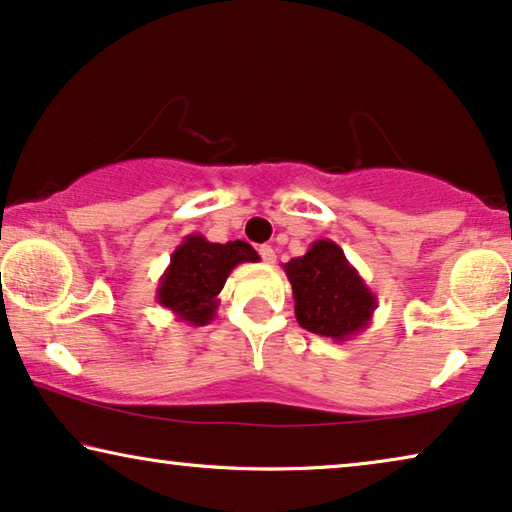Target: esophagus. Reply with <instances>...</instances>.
<instances>
[{
  "label": "esophagus",
  "instance_id": "esophagus-1",
  "mask_svg": "<svg viewBox=\"0 0 512 512\" xmlns=\"http://www.w3.org/2000/svg\"><path fill=\"white\" fill-rule=\"evenodd\" d=\"M259 255H262V259H264L266 264L276 262V250H273L271 246H259Z\"/></svg>",
  "mask_w": 512,
  "mask_h": 512
}]
</instances>
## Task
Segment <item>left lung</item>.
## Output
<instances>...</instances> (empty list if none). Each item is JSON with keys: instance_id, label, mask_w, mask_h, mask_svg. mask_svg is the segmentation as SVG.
<instances>
[{"instance_id": "1", "label": "left lung", "mask_w": 512, "mask_h": 512, "mask_svg": "<svg viewBox=\"0 0 512 512\" xmlns=\"http://www.w3.org/2000/svg\"><path fill=\"white\" fill-rule=\"evenodd\" d=\"M283 269L292 285L294 315L304 329L343 343L371 325L378 297L334 241H313Z\"/></svg>"}]
</instances>
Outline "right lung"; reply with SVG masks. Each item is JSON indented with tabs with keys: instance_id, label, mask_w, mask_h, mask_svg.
I'll use <instances>...</instances> for the list:
<instances>
[{
	"instance_id": "obj_1",
	"label": "right lung",
	"mask_w": 512,
	"mask_h": 512,
	"mask_svg": "<svg viewBox=\"0 0 512 512\" xmlns=\"http://www.w3.org/2000/svg\"><path fill=\"white\" fill-rule=\"evenodd\" d=\"M243 262H259L255 248L246 241L211 243L201 234L185 236L157 283V304L187 325H208L218 311V294L229 273Z\"/></svg>"
}]
</instances>
